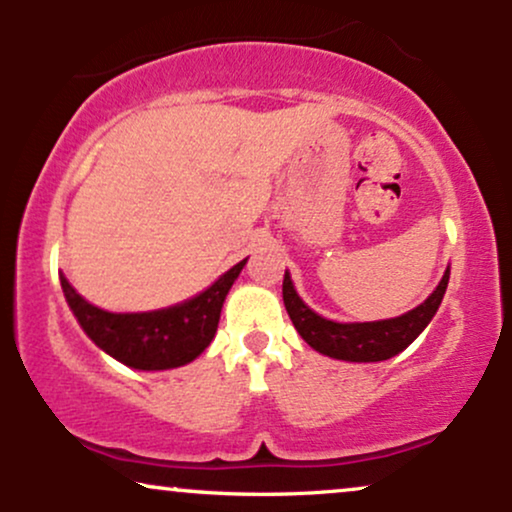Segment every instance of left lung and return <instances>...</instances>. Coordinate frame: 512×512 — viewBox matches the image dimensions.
<instances>
[{
    "label": "left lung",
    "instance_id": "obj_1",
    "mask_svg": "<svg viewBox=\"0 0 512 512\" xmlns=\"http://www.w3.org/2000/svg\"><path fill=\"white\" fill-rule=\"evenodd\" d=\"M450 269H445L443 279L436 286V291L426 298L424 303L416 305L409 313L392 317V320L378 322H334L327 317L317 315L308 305L301 301L289 272L284 274V305L289 313L293 327L298 334L313 346L320 354L339 358V361H387V358L397 356L407 346L426 330L431 317L436 315L440 301H443L445 289H448Z\"/></svg>",
    "mask_w": 512,
    "mask_h": 512
}]
</instances>
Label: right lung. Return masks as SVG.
<instances>
[{
  "instance_id": "right-lung-1",
  "label": "right lung",
  "mask_w": 512,
  "mask_h": 512,
  "mask_svg": "<svg viewBox=\"0 0 512 512\" xmlns=\"http://www.w3.org/2000/svg\"><path fill=\"white\" fill-rule=\"evenodd\" d=\"M245 262L221 274L207 291L151 313H108L81 298L60 274L64 298L88 337L105 354L137 370H168L195 361L214 339L223 301Z\"/></svg>"
}]
</instances>
